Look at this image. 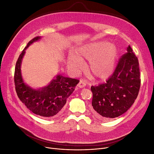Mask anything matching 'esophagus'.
<instances>
[{"mask_svg": "<svg viewBox=\"0 0 154 154\" xmlns=\"http://www.w3.org/2000/svg\"><path fill=\"white\" fill-rule=\"evenodd\" d=\"M87 84V81L84 79H80V82L78 84V87L80 88H82L84 87Z\"/></svg>", "mask_w": 154, "mask_h": 154, "instance_id": "1", "label": "esophagus"}]
</instances>
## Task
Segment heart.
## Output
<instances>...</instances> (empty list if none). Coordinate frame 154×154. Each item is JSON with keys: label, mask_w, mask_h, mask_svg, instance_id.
Instances as JSON below:
<instances>
[{"label": "heart", "mask_w": 154, "mask_h": 154, "mask_svg": "<svg viewBox=\"0 0 154 154\" xmlns=\"http://www.w3.org/2000/svg\"><path fill=\"white\" fill-rule=\"evenodd\" d=\"M117 49L115 45L107 42L88 44L79 48L75 56L70 55L67 64L73 71L79 73L82 70L84 59L90 60L88 70L95 78L106 79L109 77L115 69Z\"/></svg>", "instance_id": "heart-1"}]
</instances>
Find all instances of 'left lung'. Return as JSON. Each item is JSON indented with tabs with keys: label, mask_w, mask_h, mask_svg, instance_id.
Wrapping results in <instances>:
<instances>
[{
	"label": "left lung",
	"mask_w": 154,
	"mask_h": 154,
	"mask_svg": "<svg viewBox=\"0 0 154 154\" xmlns=\"http://www.w3.org/2000/svg\"><path fill=\"white\" fill-rule=\"evenodd\" d=\"M127 51L106 82L91 87L92 112L99 119L122 115L138 96L141 82L139 60L130 45Z\"/></svg>",
	"instance_id": "left-lung-1"
}]
</instances>
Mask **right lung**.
<instances>
[{"instance_id":"1","label":"right lung","mask_w":154,"mask_h":154,"mask_svg":"<svg viewBox=\"0 0 154 154\" xmlns=\"http://www.w3.org/2000/svg\"><path fill=\"white\" fill-rule=\"evenodd\" d=\"M40 38L36 37L32 39L19 55L15 68V87L18 97L29 110L36 115L50 117L61 111L79 80L57 75L47 86L40 89H33L26 85L21 75L22 60L26 48Z\"/></svg>"}]
</instances>
